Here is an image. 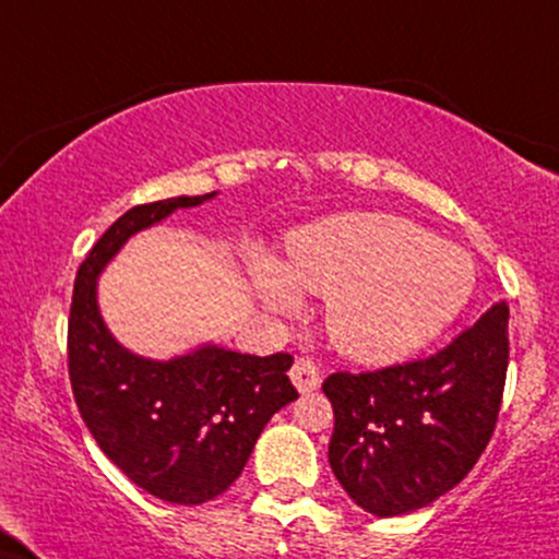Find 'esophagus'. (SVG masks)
I'll list each match as a JSON object with an SVG mask.
<instances>
[{
  "mask_svg": "<svg viewBox=\"0 0 559 559\" xmlns=\"http://www.w3.org/2000/svg\"><path fill=\"white\" fill-rule=\"evenodd\" d=\"M292 381H294L296 390H299L301 394H307V392L320 390L322 377H320V371H317V366L312 361H307V358H299V361L292 366Z\"/></svg>",
  "mask_w": 559,
  "mask_h": 559,
  "instance_id": "obj_1",
  "label": "esophagus"
}]
</instances>
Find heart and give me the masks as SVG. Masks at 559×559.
I'll use <instances>...</instances> for the list:
<instances>
[{"label": "heart", "instance_id": "b5f03b06", "mask_svg": "<svg viewBox=\"0 0 559 559\" xmlns=\"http://www.w3.org/2000/svg\"><path fill=\"white\" fill-rule=\"evenodd\" d=\"M260 301L275 314L301 307V292L328 296L324 330L350 361L390 366L433 343L475 292L462 247L381 211H348L292 231L286 260L250 258Z\"/></svg>", "mask_w": 559, "mask_h": 559}]
</instances>
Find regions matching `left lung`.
Instances as JSON below:
<instances>
[{"label":"left lung","mask_w":559,"mask_h":559,"mask_svg":"<svg viewBox=\"0 0 559 559\" xmlns=\"http://www.w3.org/2000/svg\"><path fill=\"white\" fill-rule=\"evenodd\" d=\"M508 369V304L496 301L426 361L332 373L330 467L353 503L392 519L456 487L496 430Z\"/></svg>","instance_id":"8db88e82"}]
</instances>
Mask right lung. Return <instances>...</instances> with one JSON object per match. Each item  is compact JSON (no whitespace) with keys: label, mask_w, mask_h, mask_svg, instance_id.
I'll list each match as a JSON object with an SVG mask.
<instances>
[{"label":"right lung","mask_w":559,"mask_h":559,"mask_svg":"<svg viewBox=\"0 0 559 559\" xmlns=\"http://www.w3.org/2000/svg\"><path fill=\"white\" fill-rule=\"evenodd\" d=\"M214 195L126 211L76 271L69 314V377L84 426L133 485L178 506L222 496L242 475L267 420L299 397L286 377L294 364L288 353L260 358L203 343L159 361L118 343L103 320L97 278L121 247Z\"/></svg>","instance_id":"1"}]
</instances>
